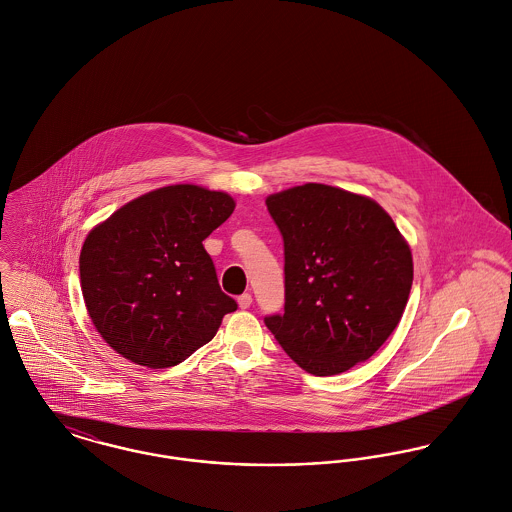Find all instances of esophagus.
I'll list each match as a JSON object with an SVG mask.
<instances>
[{
    "instance_id": "esophagus-1",
    "label": "esophagus",
    "mask_w": 512,
    "mask_h": 512,
    "mask_svg": "<svg viewBox=\"0 0 512 512\" xmlns=\"http://www.w3.org/2000/svg\"><path fill=\"white\" fill-rule=\"evenodd\" d=\"M251 302H253V298H251L249 292H245V294H241V296L237 298V304H239L241 310H247V308L251 306Z\"/></svg>"
}]
</instances>
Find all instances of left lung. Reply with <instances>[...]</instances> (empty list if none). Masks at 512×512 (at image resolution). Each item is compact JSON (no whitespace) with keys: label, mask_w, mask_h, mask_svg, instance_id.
Here are the masks:
<instances>
[{"label":"left lung","mask_w":512,"mask_h":512,"mask_svg":"<svg viewBox=\"0 0 512 512\" xmlns=\"http://www.w3.org/2000/svg\"><path fill=\"white\" fill-rule=\"evenodd\" d=\"M284 241V312L265 318L308 373L338 375L367 361L397 328L412 286V253L371 198L328 184L271 194Z\"/></svg>","instance_id":"obj_1"}]
</instances>
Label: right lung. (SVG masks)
Returning a JSON list of instances; mask_svg holds the SVG:
<instances>
[{
	"label": "right lung",
	"mask_w": 512,
	"mask_h": 512,
	"mask_svg": "<svg viewBox=\"0 0 512 512\" xmlns=\"http://www.w3.org/2000/svg\"><path fill=\"white\" fill-rule=\"evenodd\" d=\"M233 208L226 192L172 184L131 200L88 233L82 296L119 355L151 369L178 365L237 310L202 245Z\"/></svg>",
	"instance_id": "obj_1"
}]
</instances>
